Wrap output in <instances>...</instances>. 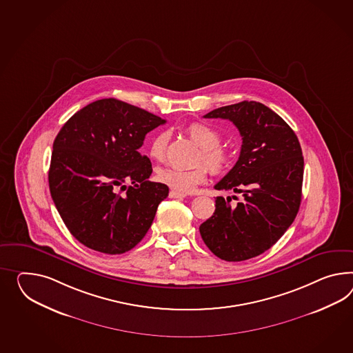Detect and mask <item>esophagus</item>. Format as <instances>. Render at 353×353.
<instances>
[{"mask_svg": "<svg viewBox=\"0 0 353 353\" xmlns=\"http://www.w3.org/2000/svg\"><path fill=\"white\" fill-rule=\"evenodd\" d=\"M169 197H170V199H184V197H185V194L179 193V192H175V190H170Z\"/></svg>", "mask_w": 353, "mask_h": 353, "instance_id": "obj_1", "label": "esophagus"}]
</instances>
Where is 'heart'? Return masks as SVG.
<instances>
[{"mask_svg":"<svg viewBox=\"0 0 353 353\" xmlns=\"http://www.w3.org/2000/svg\"><path fill=\"white\" fill-rule=\"evenodd\" d=\"M185 130L190 139L201 148L196 159L197 165L205 163L214 174H223L230 169L233 154L228 147L220 145L221 138L217 130L199 121L190 123ZM168 139L169 136L166 132H160L151 139L147 152L152 160H163ZM199 165L193 169H178L168 166L157 172L156 179L163 185H168L170 190L185 194L193 192L199 184L206 181L208 168Z\"/></svg>","mask_w":353,"mask_h":353,"instance_id":"heart-1","label":"heart"}]
</instances>
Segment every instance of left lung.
<instances>
[{"mask_svg":"<svg viewBox=\"0 0 353 353\" xmlns=\"http://www.w3.org/2000/svg\"><path fill=\"white\" fill-rule=\"evenodd\" d=\"M203 118L229 119L241 133L239 159L215 190H234L243 199L232 206L224 197H216L215 212L201 224L199 233L219 259L244 261L276 243L297 216L302 150L292 128L256 101L223 106Z\"/></svg>","mask_w":353,"mask_h":353,"instance_id":"left-lung-1","label":"left lung"}]
</instances>
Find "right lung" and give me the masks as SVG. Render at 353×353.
<instances>
[{"label": "right lung", "instance_id": "add662e5", "mask_svg": "<svg viewBox=\"0 0 353 353\" xmlns=\"http://www.w3.org/2000/svg\"><path fill=\"white\" fill-rule=\"evenodd\" d=\"M166 120L115 99L75 112L54 138L48 184L69 232L85 247L119 254L139 243L169 188L148 181L145 137ZM125 182L131 185L126 188ZM121 190L128 192L121 194Z\"/></svg>", "mask_w": 353, "mask_h": 353}]
</instances>
